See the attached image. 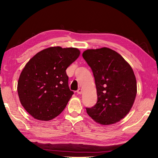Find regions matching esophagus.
Returning a JSON list of instances; mask_svg holds the SVG:
<instances>
[{"instance_id":"esophagus-1","label":"esophagus","mask_w":158,"mask_h":158,"mask_svg":"<svg viewBox=\"0 0 158 158\" xmlns=\"http://www.w3.org/2000/svg\"><path fill=\"white\" fill-rule=\"evenodd\" d=\"M82 92H83V89H79L77 90V93L78 94H81Z\"/></svg>"}]
</instances>
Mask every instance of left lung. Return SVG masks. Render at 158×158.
Here are the masks:
<instances>
[{"mask_svg": "<svg viewBox=\"0 0 158 158\" xmlns=\"http://www.w3.org/2000/svg\"><path fill=\"white\" fill-rule=\"evenodd\" d=\"M83 57L94 75L98 100L86 113L97 123L110 125L130 112L137 94V82L130 65L107 48L87 49Z\"/></svg>", "mask_w": 158, "mask_h": 158, "instance_id": "1", "label": "left lung"}]
</instances>
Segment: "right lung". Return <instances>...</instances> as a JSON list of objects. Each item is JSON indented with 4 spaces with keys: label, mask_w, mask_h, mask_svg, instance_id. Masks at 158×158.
Listing matches in <instances>:
<instances>
[{
    "label": "right lung",
    "mask_w": 158,
    "mask_h": 158,
    "mask_svg": "<svg viewBox=\"0 0 158 158\" xmlns=\"http://www.w3.org/2000/svg\"><path fill=\"white\" fill-rule=\"evenodd\" d=\"M80 55L77 48L52 47L40 51L23 68L17 83L19 100L37 120L59 115L73 94L66 69Z\"/></svg>",
    "instance_id": "add662e5"
}]
</instances>
